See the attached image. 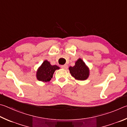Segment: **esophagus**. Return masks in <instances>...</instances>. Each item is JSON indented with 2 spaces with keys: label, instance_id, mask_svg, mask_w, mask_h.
<instances>
[{
  "label": "esophagus",
  "instance_id": "obj_1",
  "mask_svg": "<svg viewBox=\"0 0 127 127\" xmlns=\"http://www.w3.org/2000/svg\"><path fill=\"white\" fill-rule=\"evenodd\" d=\"M61 67V68H64V69H67L68 67V66L67 65H62Z\"/></svg>",
  "mask_w": 127,
  "mask_h": 127
}]
</instances>
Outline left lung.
Here are the masks:
<instances>
[{"instance_id":"8db88e82","label":"left lung","mask_w":127,"mask_h":127,"mask_svg":"<svg viewBox=\"0 0 127 127\" xmlns=\"http://www.w3.org/2000/svg\"><path fill=\"white\" fill-rule=\"evenodd\" d=\"M72 76L78 80H85L89 75V70L81 59H79L73 67H69Z\"/></svg>"}]
</instances>
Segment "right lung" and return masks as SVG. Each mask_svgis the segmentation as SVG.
<instances>
[{
	"label": "right lung",
	"instance_id": "1",
	"mask_svg": "<svg viewBox=\"0 0 127 127\" xmlns=\"http://www.w3.org/2000/svg\"><path fill=\"white\" fill-rule=\"evenodd\" d=\"M56 65H51L50 62L44 61L37 72V78L39 81L48 82L50 81L53 77L55 70L59 69Z\"/></svg>",
	"mask_w": 127,
	"mask_h": 127
}]
</instances>
